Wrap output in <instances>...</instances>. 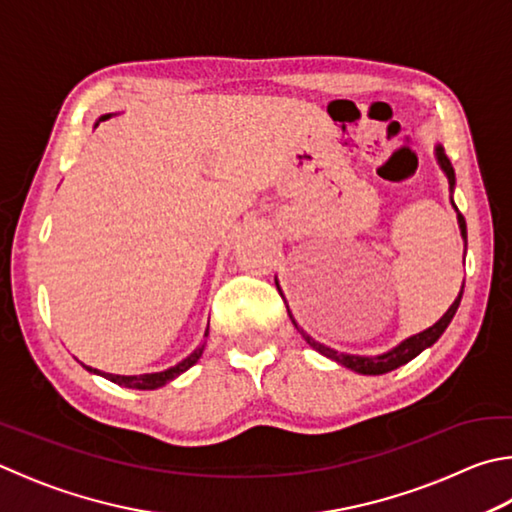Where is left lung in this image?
Wrapping results in <instances>:
<instances>
[{"label":"left lung","mask_w":512,"mask_h":512,"mask_svg":"<svg viewBox=\"0 0 512 512\" xmlns=\"http://www.w3.org/2000/svg\"><path fill=\"white\" fill-rule=\"evenodd\" d=\"M434 156H436V163H439L443 174L448 176V183H450V203H452V208L457 210V221H459V230H461V239H463V262H466V246H468L466 219H463V215L459 212V208L454 206V199H452L454 183H457V179H454L452 163H450L448 156H445L441 145L434 147ZM463 284H466V282H463ZM275 286H277V291H280V295L284 297L282 288H280V282H277V277H275ZM461 295H463V286H461L459 295L454 297V302L450 304V309L445 311V313L441 315V318L432 324V327L423 329L421 333H414V336L401 340L396 347H392V349L385 351V353H378V356H358V353H347V351H338V349H333V347L322 345V342L315 340V338L311 336V333H306V331L300 327V324H297V320L293 318L291 309H288L286 300H284V304H286L288 318H291V322H293V327L297 329V333H300V336L306 340V345L313 347L318 353H322V356L336 360L338 365L347 367V369H351V371H356V374H362V376H380V374H387V371L398 369L401 365H407V362L414 360V358L418 356V353L425 351L427 347H432L434 342L443 336V331L448 329V324L452 322L454 313H457L459 304H461Z\"/></svg>","instance_id":"8db88e82"}]
</instances>
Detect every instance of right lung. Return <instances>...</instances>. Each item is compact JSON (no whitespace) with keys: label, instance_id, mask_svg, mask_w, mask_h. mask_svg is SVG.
Segmentation results:
<instances>
[{"label":"right lung","instance_id":"1","mask_svg":"<svg viewBox=\"0 0 512 512\" xmlns=\"http://www.w3.org/2000/svg\"><path fill=\"white\" fill-rule=\"evenodd\" d=\"M111 116H114V114H102V116L96 120V125H100L102 120H107V118H111ZM208 331H210V324L206 327V333H203V338H208ZM203 349H206V340H203L201 345H199L197 349H194L188 358H183L181 362H176L174 367H167V369H163V371H152V374H138V376L107 374V371L87 367V365H82V362H80V365L85 367L87 371H91V374L107 378V380H111V383H116V385H120V387H129V389H159V387L170 383V380L179 378V376L183 374V371H188L192 365H197V360L201 358Z\"/></svg>","mask_w":512,"mask_h":512}]
</instances>
